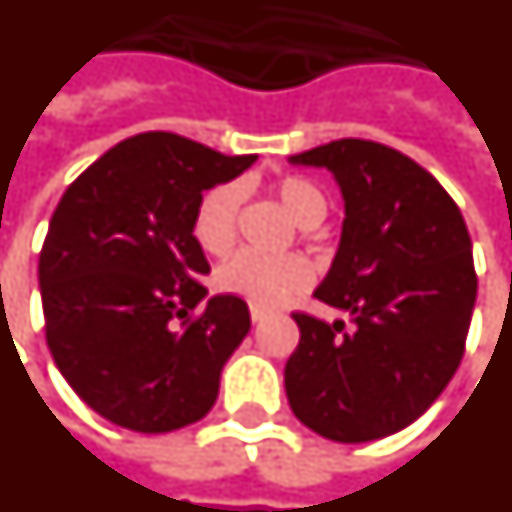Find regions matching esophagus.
<instances>
[{"label": "esophagus", "mask_w": 512, "mask_h": 512, "mask_svg": "<svg viewBox=\"0 0 512 512\" xmlns=\"http://www.w3.org/2000/svg\"><path fill=\"white\" fill-rule=\"evenodd\" d=\"M249 314H252V323H260V320L268 317V309H263V306H249Z\"/></svg>", "instance_id": "34e87169"}]
</instances>
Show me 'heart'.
Returning a JSON list of instances; mask_svg holds the SVG:
<instances>
[{
  "label": "heart",
  "mask_w": 512,
  "mask_h": 512,
  "mask_svg": "<svg viewBox=\"0 0 512 512\" xmlns=\"http://www.w3.org/2000/svg\"><path fill=\"white\" fill-rule=\"evenodd\" d=\"M276 200L301 227L320 225L328 214V195L320 184L306 176H285L274 184ZM241 187L217 184L198 200L192 214V236L208 255H227L236 244ZM309 266L298 257H263L255 252H238L217 271L222 293L246 298L255 306H279L309 285Z\"/></svg>",
  "instance_id": "b5f03b06"
}]
</instances>
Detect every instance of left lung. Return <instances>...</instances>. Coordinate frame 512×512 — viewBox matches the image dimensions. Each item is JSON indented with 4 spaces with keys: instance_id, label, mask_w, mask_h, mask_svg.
Listing matches in <instances>:
<instances>
[{
    "instance_id": "obj_1",
    "label": "left lung",
    "mask_w": 512,
    "mask_h": 512,
    "mask_svg": "<svg viewBox=\"0 0 512 512\" xmlns=\"http://www.w3.org/2000/svg\"><path fill=\"white\" fill-rule=\"evenodd\" d=\"M290 162L328 168L342 187V241L314 295L352 328L293 314L287 401L333 442L388 437L429 410L464 358L478 295L469 230L445 187L391 146L342 138Z\"/></svg>"
}]
</instances>
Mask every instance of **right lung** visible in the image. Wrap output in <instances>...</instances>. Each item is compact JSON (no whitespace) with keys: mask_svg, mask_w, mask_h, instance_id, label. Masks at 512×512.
<instances>
[{"mask_svg":"<svg viewBox=\"0 0 512 512\" xmlns=\"http://www.w3.org/2000/svg\"><path fill=\"white\" fill-rule=\"evenodd\" d=\"M255 160L143 132L92 162L56 206L37 266L45 342L70 388L121 429L165 434L217 401L252 320L238 295L203 304L211 268L192 214Z\"/></svg>","mask_w":512,"mask_h":512,"instance_id":"right-lung-1","label":"right lung"}]
</instances>
